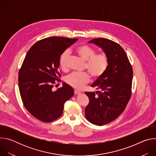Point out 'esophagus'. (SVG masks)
<instances>
[{"label": "esophagus", "mask_w": 156, "mask_h": 156, "mask_svg": "<svg viewBox=\"0 0 156 156\" xmlns=\"http://www.w3.org/2000/svg\"><path fill=\"white\" fill-rule=\"evenodd\" d=\"M80 93H81V92L79 91H78V90H74V94H75V95L79 94H80Z\"/></svg>", "instance_id": "esophagus-1"}]
</instances>
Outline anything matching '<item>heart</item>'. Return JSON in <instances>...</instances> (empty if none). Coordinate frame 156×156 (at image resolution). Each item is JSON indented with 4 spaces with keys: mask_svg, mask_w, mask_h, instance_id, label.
I'll use <instances>...</instances> for the list:
<instances>
[{
    "mask_svg": "<svg viewBox=\"0 0 156 156\" xmlns=\"http://www.w3.org/2000/svg\"><path fill=\"white\" fill-rule=\"evenodd\" d=\"M76 52L82 59L86 61L85 69L93 78H100L106 72L108 65V58L105 53L96 54L95 49L86 44L78 47L76 49ZM70 52L65 51L60 56V65L63 70L67 69V61ZM90 80V75L86 72H73L65 78L66 83L78 90L87 84Z\"/></svg>",
    "mask_w": 156,
    "mask_h": 156,
    "instance_id": "heart-1",
    "label": "heart"
}]
</instances>
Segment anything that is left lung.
<instances>
[{
    "mask_svg": "<svg viewBox=\"0 0 156 156\" xmlns=\"http://www.w3.org/2000/svg\"><path fill=\"white\" fill-rule=\"evenodd\" d=\"M102 48L108 58L104 74L91 86L96 92H85L90 102L85 117L93 124L104 125L115 120L123 112L131 95L132 66L123 49L117 42L105 38L89 41Z\"/></svg>",
    "mask_w": 156,
    "mask_h": 156,
    "instance_id": "1",
    "label": "left lung"
}]
</instances>
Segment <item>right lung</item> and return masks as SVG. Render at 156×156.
<instances>
[{"label":"right lung","instance_id":"obj_1","mask_svg":"<svg viewBox=\"0 0 156 156\" xmlns=\"http://www.w3.org/2000/svg\"><path fill=\"white\" fill-rule=\"evenodd\" d=\"M78 40L49 37L36 42L27 52L18 72V86L24 106L37 119L51 122L59 118L64 103L73 94L65 83L54 91L52 87L61 76L60 57Z\"/></svg>","mask_w":156,"mask_h":156}]
</instances>
